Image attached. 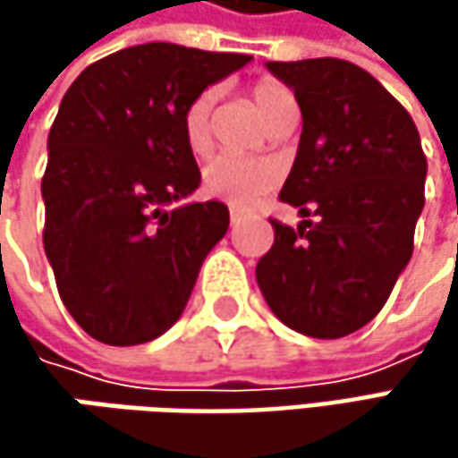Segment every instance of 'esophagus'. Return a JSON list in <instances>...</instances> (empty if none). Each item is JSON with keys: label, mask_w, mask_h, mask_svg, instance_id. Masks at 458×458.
Here are the masks:
<instances>
[{"label": "esophagus", "mask_w": 458, "mask_h": 458, "mask_svg": "<svg viewBox=\"0 0 458 458\" xmlns=\"http://www.w3.org/2000/svg\"><path fill=\"white\" fill-rule=\"evenodd\" d=\"M239 216H242V214H239V208H234V206H232V208H229V219H232V224H237Z\"/></svg>", "instance_id": "obj_1"}]
</instances>
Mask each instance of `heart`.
Masks as SVG:
<instances>
[{
  "mask_svg": "<svg viewBox=\"0 0 458 458\" xmlns=\"http://www.w3.org/2000/svg\"><path fill=\"white\" fill-rule=\"evenodd\" d=\"M216 89H203L199 97L188 101L181 116L183 127V140L188 150L193 155H206L214 142V106H216ZM252 98H255L259 114L273 127L275 122L285 112L295 109V97L293 91L275 79H259L252 86ZM277 181V170L265 160H247V157H234V155H221L211 160L203 170V188L221 201L232 203L234 208H250L252 203L259 201Z\"/></svg>",
  "mask_w": 458,
  "mask_h": 458,
  "instance_id": "obj_1",
  "label": "heart"
}]
</instances>
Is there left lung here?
<instances>
[{"label": "left lung", "instance_id": "left-lung-1", "mask_svg": "<svg viewBox=\"0 0 458 458\" xmlns=\"http://www.w3.org/2000/svg\"><path fill=\"white\" fill-rule=\"evenodd\" d=\"M293 89L303 132L257 285L293 331L342 339L369 324L413 255L426 155L415 122L377 79L339 58L265 63Z\"/></svg>", "mask_w": 458, "mask_h": 458}]
</instances>
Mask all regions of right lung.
Masks as SVG:
<instances>
[{"label": "right lung", "mask_w": 458, "mask_h": 458, "mask_svg": "<svg viewBox=\"0 0 458 458\" xmlns=\"http://www.w3.org/2000/svg\"><path fill=\"white\" fill-rule=\"evenodd\" d=\"M250 61L145 43L89 65L65 91L47 134L43 244L61 301L97 342H152L181 318L229 229L221 201L173 206L201 183L181 116Z\"/></svg>", "instance_id": "1"}]
</instances>
